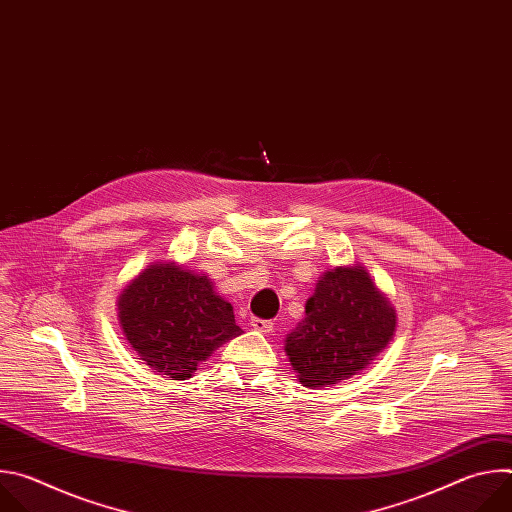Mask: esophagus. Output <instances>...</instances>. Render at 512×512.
Wrapping results in <instances>:
<instances>
[{"label":"esophagus","mask_w":512,"mask_h":512,"mask_svg":"<svg viewBox=\"0 0 512 512\" xmlns=\"http://www.w3.org/2000/svg\"><path fill=\"white\" fill-rule=\"evenodd\" d=\"M251 328L261 332V334H269L273 330V322L271 320H261V318H251Z\"/></svg>","instance_id":"1"}]
</instances>
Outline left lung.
I'll use <instances>...</instances> for the list:
<instances>
[{
	"label": "left lung",
	"instance_id": "1",
	"mask_svg": "<svg viewBox=\"0 0 512 512\" xmlns=\"http://www.w3.org/2000/svg\"><path fill=\"white\" fill-rule=\"evenodd\" d=\"M397 314L369 271L334 267L306 302V318L285 338V354L304 387L318 389L367 369L391 342Z\"/></svg>",
	"mask_w": 512,
	"mask_h": 512
}]
</instances>
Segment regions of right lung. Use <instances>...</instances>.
Segmentation results:
<instances>
[{
  "instance_id": "1",
  "label": "right lung",
  "mask_w": 512,
  "mask_h": 512,
  "mask_svg": "<svg viewBox=\"0 0 512 512\" xmlns=\"http://www.w3.org/2000/svg\"><path fill=\"white\" fill-rule=\"evenodd\" d=\"M117 310L131 348L172 381L190 379L218 346L243 332L212 281L174 261L152 263L131 279Z\"/></svg>"
}]
</instances>
